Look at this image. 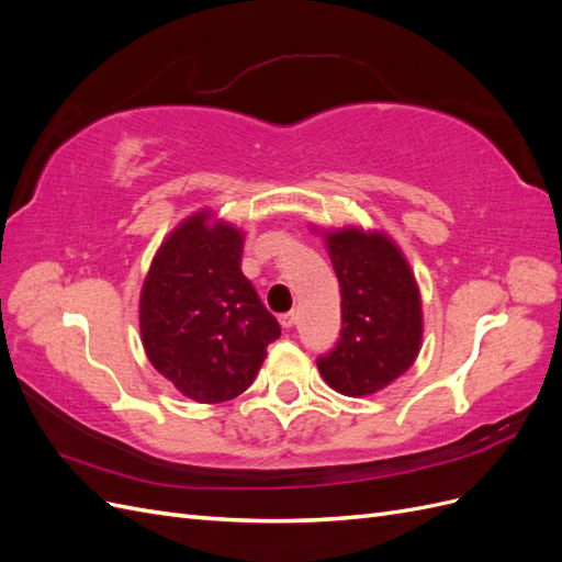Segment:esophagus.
<instances>
[{
    "mask_svg": "<svg viewBox=\"0 0 562 562\" xmlns=\"http://www.w3.org/2000/svg\"><path fill=\"white\" fill-rule=\"evenodd\" d=\"M279 323H281V326H283L285 330H291V328L295 326V323H297V312L281 314V316H279Z\"/></svg>",
    "mask_w": 562,
    "mask_h": 562,
    "instance_id": "obj_1",
    "label": "esophagus"
}]
</instances>
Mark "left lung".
Here are the masks:
<instances>
[{"label":"left lung","mask_w":562,"mask_h":562,"mask_svg":"<svg viewBox=\"0 0 562 562\" xmlns=\"http://www.w3.org/2000/svg\"><path fill=\"white\" fill-rule=\"evenodd\" d=\"M323 241L342 295V333L316 366L337 394L370 396L417 359L424 328L419 288L401 248L380 229H330Z\"/></svg>","instance_id":"1"}]
</instances>
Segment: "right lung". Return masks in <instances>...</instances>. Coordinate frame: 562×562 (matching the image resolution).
Wrapping results in <instances>:
<instances>
[{"instance_id": "right-lung-1", "label": "right lung", "mask_w": 562, "mask_h": 562, "mask_svg": "<svg viewBox=\"0 0 562 562\" xmlns=\"http://www.w3.org/2000/svg\"><path fill=\"white\" fill-rule=\"evenodd\" d=\"M244 232L203 209L166 236L140 291L149 363L196 403L236 398L281 335L241 271Z\"/></svg>"}]
</instances>
